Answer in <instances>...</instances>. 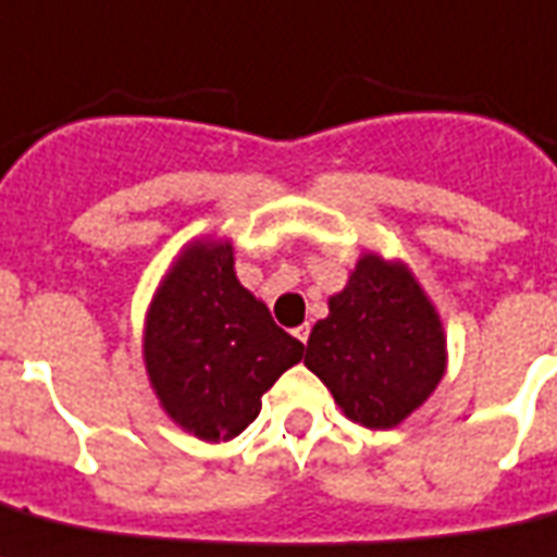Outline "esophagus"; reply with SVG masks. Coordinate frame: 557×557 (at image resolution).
<instances>
[{
	"label": "esophagus",
	"mask_w": 557,
	"mask_h": 557,
	"mask_svg": "<svg viewBox=\"0 0 557 557\" xmlns=\"http://www.w3.org/2000/svg\"><path fill=\"white\" fill-rule=\"evenodd\" d=\"M296 339L305 342L307 345V339H310V324H301V327H296Z\"/></svg>",
	"instance_id": "1"
}]
</instances>
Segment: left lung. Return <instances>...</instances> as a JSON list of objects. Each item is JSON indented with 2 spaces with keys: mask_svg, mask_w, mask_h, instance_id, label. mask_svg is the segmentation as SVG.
Masks as SVG:
<instances>
[{
  "mask_svg": "<svg viewBox=\"0 0 557 557\" xmlns=\"http://www.w3.org/2000/svg\"><path fill=\"white\" fill-rule=\"evenodd\" d=\"M305 364L348 420L397 429L446 373L443 319L411 267L368 250L313 324Z\"/></svg>",
  "mask_w": 557,
  "mask_h": 557,
  "instance_id": "left-lung-1",
  "label": "left lung"
}]
</instances>
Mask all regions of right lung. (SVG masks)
<instances>
[{"mask_svg":"<svg viewBox=\"0 0 557 557\" xmlns=\"http://www.w3.org/2000/svg\"><path fill=\"white\" fill-rule=\"evenodd\" d=\"M305 345L235 275L230 238H193L160 278L144 322V364L160 408L207 443L238 437Z\"/></svg>","mask_w":557,"mask_h":557,"instance_id":"add662e5","label":"right lung"}]
</instances>
